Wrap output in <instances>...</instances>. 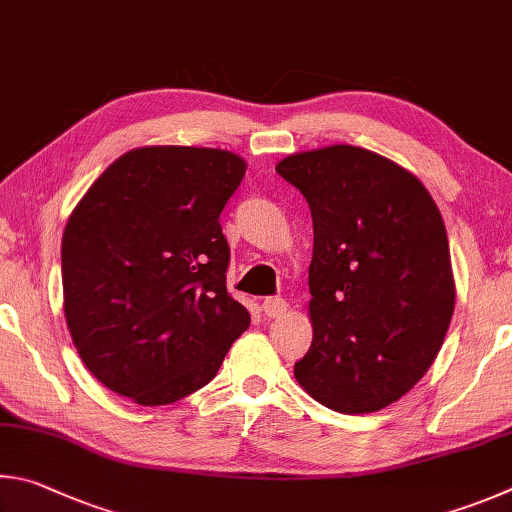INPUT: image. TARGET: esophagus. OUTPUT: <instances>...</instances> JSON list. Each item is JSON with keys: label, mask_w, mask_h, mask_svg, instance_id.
<instances>
[{"label": "esophagus", "mask_w": 512, "mask_h": 512, "mask_svg": "<svg viewBox=\"0 0 512 512\" xmlns=\"http://www.w3.org/2000/svg\"><path fill=\"white\" fill-rule=\"evenodd\" d=\"M263 312L267 317H283L285 312H288V301L281 299V297H270L263 301Z\"/></svg>", "instance_id": "34e87169"}]
</instances>
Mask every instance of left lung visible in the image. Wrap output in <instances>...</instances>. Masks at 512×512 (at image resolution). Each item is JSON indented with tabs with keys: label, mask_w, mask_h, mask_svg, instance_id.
<instances>
[{
	"label": "left lung",
	"mask_w": 512,
	"mask_h": 512,
	"mask_svg": "<svg viewBox=\"0 0 512 512\" xmlns=\"http://www.w3.org/2000/svg\"><path fill=\"white\" fill-rule=\"evenodd\" d=\"M308 200L312 344L294 378L339 414L400 400L441 351L454 312L447 231L423 182L366 148L297 152L276 164Z\"/></svg>",
	"instance_id": "1"
}]
</instances>
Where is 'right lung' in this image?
I'll use <instances>...</instances> for the list:
<instances>
[{
  "label": "right lung",
  "mask_w": 512,
  "mask_h": 512,
  "mask_svg": "<svg viewBox=\"0 0 512 512\" xmlns=\"http://www.w3.org/2000/svg\"><path fill=\"white\" fill-rule=\"evenodd\" d=\"M220 148L146 146L105 168L62 233V294L89 373L143 407L218 373L249 312L227 292L220 213L245 177Z\"/></svg>",
  "instance_id": "1"
}]
</instances>
